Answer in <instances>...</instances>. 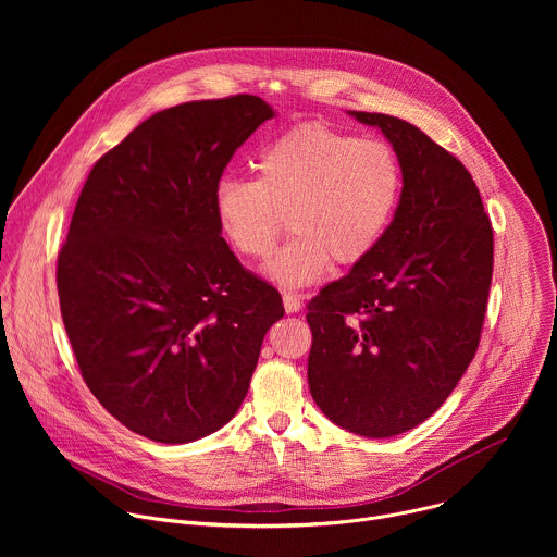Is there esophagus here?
Listing matches in <instances>:
<instances>
[{
  "label": "esophagus",
  "mask_w": 557,
  "mask_h": 557,
  "mask_svg": "<svg viewBox=\"0 0 557 557\" xmlns=\"http://www.w3.org/2000/svg\"><path fill=\"white\" fill-rule=\"evenodd\" d=\"M282 301H284V310H286L288 314L299 312V308H301L299 297H297V295H293V293H284V295H282Z\"/></svg>",
  "instance_id": "esophagus-1"
}]
</instances>
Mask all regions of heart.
<instances>
[{
  "label": "heart",
  "instance_id": "heart-1",
  "mask_svg": "<svg viewBox=\"0 0 557 557\" xmlns=\"http://www.w3.org/2000/svg\"><path fill=\"white\" fill-rule=\"evenodd\" d=\"M401 196L404 170L385 140L301 125L260 151L256 181L222 178L213 213L224 240L245 258H267L286 218L293 237L264 264V275L301 288L324 277L331 260L355 267L370 258Z\"/></svg>",
  "mask_w": 557,
  "mask_h": 557
}]
</instances>
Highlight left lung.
Wrapping results in <instances>:
<instances>
[{"label": "left lung", "instance_id": "obj_1", "mask_svg": "<svg viewBox=\"0 0 557 557\" xmlns=\"http://www.w3.org/2000/svg\"><path fill=\"white\" fill-rule=\"evenodd\" d=\"M348 114L399 156L404 196L374 253L306 304L308 387L335 425L387 438L430 419L471 363L494 231L458 158L401 119Z\"/></svg>", "mask_w": 557, "mask_h": 557}]
</instances>
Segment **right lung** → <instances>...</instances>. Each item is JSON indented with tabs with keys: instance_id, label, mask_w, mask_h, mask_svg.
Listing matches in <instances>:
<instances>
[{
	"instance_id": "right-lung-1",
	"label": "right lung",
	"mask_w": 557,
	"mask_h": 557,
	"mask_svg": "<svg viewBox=\"0 0 557 557\" xmlns=\"http://www.w3.org/2000/svg\"><path fill=\"white\" fill-rule=\"evenodd\" d=\"M273 116L251 95L156 112L99 158L78 196L57 267L65 333L99 404L149 441L226 425L284 317L213 213L231 156Z\"/></svg>"
}]
</instances>
